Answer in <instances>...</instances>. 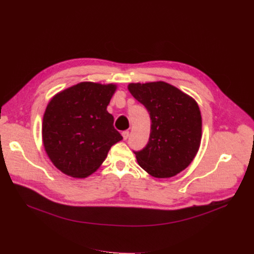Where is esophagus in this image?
<instances>
[{"label":"esophagus","instance_id":"esophagus-1","mask_svg":"<svg viewBox=\"0 0 254 254\" xmlns=\"http://www.w3.org/2000/svg\"><path fill=\"white\" fill-rule=\"evenodd\" d=\"M123 138H124V140L126 141L127 138H128V136H129V131L128 130H125V131H123Z\"/></svg>","mask_w":254,"mask_h":254}]
</instances>
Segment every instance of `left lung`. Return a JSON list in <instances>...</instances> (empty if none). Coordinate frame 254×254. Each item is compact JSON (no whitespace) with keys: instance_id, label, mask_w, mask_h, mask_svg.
<instances>
[{"instance_id":"left-lung-1","label":"left lung","mask_w":254,"mask_h":254,"mask_svg":"<svg viewBox=\"0 0 254 254\" xmlns=\"http://www.w3.org/2000/svg\"><path fill=\"white\" fill-rule=\"evenodd\" d=\"M127 89L151 118L149 142L134 152L139 165L157 179L178 175L189 166L200 147L202 118L197 102L161 80L131 82Z\"/></svg>"}]
</instances>
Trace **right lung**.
I'll return each mask as SVG.
<instances>
[{"label":"right lung","mask_w":254,"mask_h":254,"mask_svg":"<svg viewBox=\"0 0 254 254\" xmlns=\"http://www.w3.org/2000/svg\"><path fill=\"white\" fill-rule=\"evenodd\" d=\"M114 83L82 81L57 93L44 113L45 151L63 174L83 179L95 173L114 144L123 140L107 106Z\"/></svg>","instance_id":"add662e5"}]
</instances>
